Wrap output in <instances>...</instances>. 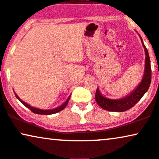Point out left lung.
<instances>
[{
  "mask_svg": "<svg viewBox=\"0 0 159 159\" xmlns=\"http://www.w3.org/2000/svg\"><path fill=\"white\" fill-rule=\"evenodd\" d=\"M140 37V35H139ZM141 42L145 52V64H144V71L142 81L137 87L131 93L123 98L120 99H110L103 96L100 93L99 89H97L95 92V100L98 105L103 109L109 111L122 112L130 109L135 106L137 102L143 97L144 94L149 89L151 82V67H150V56L148 49L143 43L142 37H140Z\"/></svg>",
  "mask_w": 159,
  "mask_h": 159,
  "instance_id": "obj_1",
  "label": "left lung"
}]
</instances>
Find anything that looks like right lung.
Returning a JSON list of instances; mask_svg holds the SVG:
<instances>
[{
    "label": "right lung",
    "instance_id": "obj_1",
    "mask_svg": "<svg viewBox=\"0 0 159 159\" xmlns=\"http://www.w3.org/2000/svg\"><path fill=\"white\" fill-rule=\"evenodd\" d=\"M15 94L16 98H17V99L19 100L20 101L21 103H23L24 106H26V107H27L28 108H29V109L31 110V111L32 112H34V113H35V114H53L58 113V112L61 111V110H63L64 108H65L66 107V106H67V103H68V102H69L70 98V96H69V98H67V100H66V101L65 102V103H64L63 104H62L61 106H60L59 107H58V108H53V109H50V110H43V109H40V108H37L33 107V106H31L29 105V104L26 103H25V102L23 101V100H22L20 99V98L19 97H18V96L17 95V94H16L15 92Z\"/></svg>",
    "mask_w": 159,
    "mask_h": 159
}]
</instances>
